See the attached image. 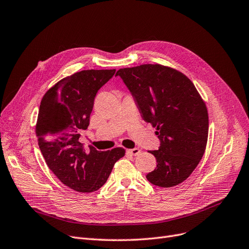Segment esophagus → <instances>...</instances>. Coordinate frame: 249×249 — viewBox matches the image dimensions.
I'll return each mask as SVG.
<instances>
[{"label":"esophagus","mask_w":249,"mask_h":249,"mask_svg":"<svg viewBox=\"0 0 249 249\" xmlns=\"http://www.w3.org/2000/svg\"><path fill=\"white\" fill-rule=\"evenodd\" d=\"M140 152H141V150L139 148H134V149L127 150V153L131 154V155H133V156H137Z\"/></svg>","instance_id":"obj_1"}]
</instances>
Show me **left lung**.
Segmentation results:
<instances>
[{"label": "left lung", "mask_w": 249, "mask_h": 249, "mask_svg": "<svg viewBox=\"0 0 249 249\" xmlns=\"http://www.w3.org/2000/svg\"><path fill=\"white\" fill-rule=\"evenodd\" d=\"M142 117L157 127L158 150L150 151L157 166L146 177L154 185L172 187L184 181L202 159L208 141L206 104L193 82L174 69L141 65L120 69Z\"/></svg>", "instance_id": "obj_1"}]
</instances>
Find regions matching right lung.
I'll list each match as a JSON object with an SVG mask.
<instances>
[{"label":"right lung","mask_w":249,"mask_h":249,"mask_svg":"<svg viewBox=\"0 0 249 249\" xmlns=\"http://www.w3.org/2000/svg\"><path fill=\"white\" fill-rule=\"evenodd\" d=\"M115 70H86L64 78L47 91L41 100L36 136L49 168L65 185L79 193L99 189L109 177L124 149L85 150L80 143L87 129L98 90Z\"/></svg>","instance_id":"obj_1"}]
</instances>
